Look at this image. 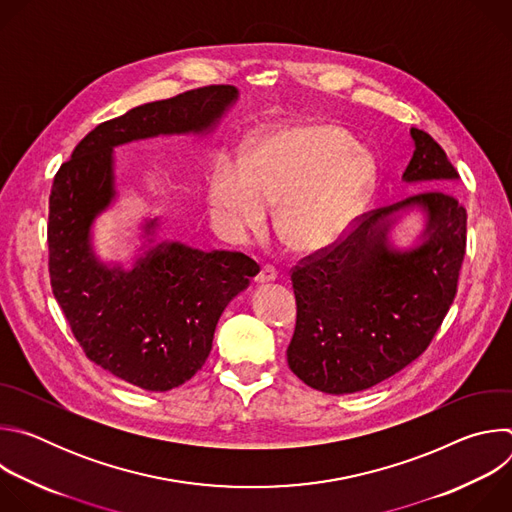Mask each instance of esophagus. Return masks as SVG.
Listing matches in <instances>:
<instances>
[{"instance_id":"34e87169","label":"esophagus","mask_w":512,"mask_h":512,"mask_svg":"<svg viewBox=\"0 0 512 512\" xmlns=\"http://www.w3.org/2000/svg\"><path fill=\"white\" fill-rule=\"evenodd\" d=\"M275 279H277V269H275L273 265H263L261 271H259V275L255 277L257 283H271V281H275Z\"/></svg>"}]
</instances>
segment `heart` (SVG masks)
Wrapping results in <instances>:
<instances>
[{"mask_svg": "<svg viewBox=\"0 0 512 512\" xmlns=\"http://www.w3.org/2000/svg\"><path fill=\"white\" fill-rule=\"evenodd\" d=\"M373 182L371 160L350 150L330 125L273 133L243 158L216 166L208 184L214 221L235 243L259 235L277 206L275 227L296 251L334 245L352 225Z\"/></svg>", "mask_w": 512, "mask_h": 512, "instance_id": "1", "label": "heart"}]
</instances>
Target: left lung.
<instances>
[{
	"label": "left lung",
	"instance_id": "obj_1",
	"mask_svg": "<svg viewBox=\"0 0 512 512\" xmlns=\"http://www.w3.org/2000/svg\"><path fill=\"white\" fill-rule=\"evenodd\" d=\"M407 184L431 190L369 212L340 243L291 271L298 318L287 364L308 387L346 395L371 389L413 362L442 326L466 255V208L446 190L458 172L429 133L411 127ZM426 216L420 243L388 241L399 211Z\"/></svg>",
	"mask_w": 512,
	"mask_h": 512
}]
</instances>
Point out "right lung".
I'll return each mask as SVG.
<instances>
[{
  "label": "right lung",
  "mask_w": 512,
  "mask_h": 512,
  "mask_svg": "<svg viewBox=\"0 0 512 512\" xmlns=\"http://www.w3.org/2000/svg\"><path fill=\"white\" fill-rule=\"evenodd\" d=\"M239 99L210 85L139 105L97 125L54 176L48 212L52 294L89 360L143 391H170L206 362L214 328L259 265L233 251L158 243V218L143 225L148 243L131 269L93 251V223L115 198L113 148L158 135L208 133Z\"/></svg>",
  "instance_id": "1"
}]
</instances>
